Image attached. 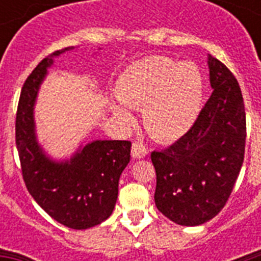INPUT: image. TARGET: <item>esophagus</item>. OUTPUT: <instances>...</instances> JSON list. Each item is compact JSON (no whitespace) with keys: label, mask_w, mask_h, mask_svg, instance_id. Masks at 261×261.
I'll return each mask as SVG.
<instances>
[{"label":"esophagus","mask_w":261,"mask_h":261,"mask_svg":"<svg viewBox=\"0 0 261 261\" xmlns=\"http://www.w3.org/2000/svg\"><path fill=\"white\" fill-rule=\"evenodd\" d=\"M149 150H147V147L143 145L142 142H134L133 143V147H131V155L134 157V159H143V157H146Z\"/></svg>","instance_id":"1"}]
</instances>
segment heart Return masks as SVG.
Instances as JSON below:
<instances>
[{
    "instance_id": "heart-1",
    "label": "heart",
    "mask_w": 261,
    "mask_h": 261,
    "mask_svg": "<svg viewBox=\"0 0 261 261\" xmlns=\"http://www.w3.org/2000/svg\"><path fill=\"white\" fill-rule=\"evenodd\" d=\"M115 94L127 108L143 110V123L153 138L171 142L190 133L198 120L204 80L195 63L150 55L133 62L119 74ZM125 107L112 104L111 108L120 122L133 124L134 116Z\"/></svg>"
}]
</instances>
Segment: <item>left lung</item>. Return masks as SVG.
<instances>
[{"mask_svg": "<svg viewBox=\"0 0 261 261\" xmlns=\"http://www.w3.org/2000/svg\"><path fill=\"white\" fill-rule=\"evenodd\" d=\"M208 101L195 126L177 142L151 153L155 206L182 226H198L222 210L244 163L247 120L244 98L229 69L208 55Z\"/></svg>", "mask_w": 261, "mask_h": 261, "instance_id": "8db88e82", "label": "left lung"}]
</instances>
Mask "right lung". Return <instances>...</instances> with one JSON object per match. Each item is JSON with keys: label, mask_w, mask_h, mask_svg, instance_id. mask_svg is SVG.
<instances>
[{"label": "right lung", "mask_w": 261, "mask_h": 261, "mask_svg": "<svg viewBox=\"0 0 261 261\" xmlns=\"http://www.w3.org/2000/svg\"><path fill=\"white\" fill-rule=\"evenodd\" d=\"M46 57L22 85L16 114V146L22 178L39 206L65 226L84 230L106 221L118 199L119 177L130 163V141H94L70 161L55 163L44 154L35 135L34 106L53 58Z\"/></svg>", "instance_id": "1"}]
</instances>
